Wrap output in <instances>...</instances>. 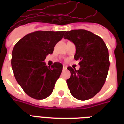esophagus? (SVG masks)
<instances>
[{
    "label": "esophagus",
    "mask_w": 124,
    "mask_h": 124,
    "mask_svg": "<svg viewBox=\"0 0 124 124\" xmlns=\"http://www.w3.org/2000/svg\"><path fill=\"white\" fill-rule=\"evenodd\" d=\"M63 70H67V66H66V65H64V66H63Z\"/></svg>",
    "instance_id": "esophagus-1"
}]
</instances>
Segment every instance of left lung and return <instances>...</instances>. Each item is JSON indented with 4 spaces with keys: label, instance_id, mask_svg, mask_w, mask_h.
Segmentation results:
<instances>
[{
    "label": "left lung",
    "instance_id": "obj_1",
    "mask_svg": "<svg viewBox=\"0 0 124 124\" xmlns=\"http://www.w3.org/2000/svg\"><path fill=\"white\" fill-rule=\"evenodd\" d=\"M64 39L75 44L74 58L80 60V69L68 67L71 77L66 80L73 96L78 100H85L98 93L106 82L109 68V51L99 36L85 30H73L66 32Z\"/></svg>",
    "mask_w": 124,
    "mask_h": 124
}]
</instances>
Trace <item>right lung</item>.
I'll return each instance as SVG.
<instances>
[{"instance_id":"obj_1","label":"right lung","mask_w":124,"mask_h":124,"mask_svg":"<svg viewBox=\"0 0 124 124\" xmlns=\"http://www.w3.org/2000/svg\"><path fill=\"white\" fill-rule=\"evenodd\" d=\"M64 33L37 31L26 35L15 45L11 59L13 71L18 84L30 97L41 100L52 93L63 66L55 62L49 67L44 60L47 54H52Z\"/></svg>"}]
</instances>
